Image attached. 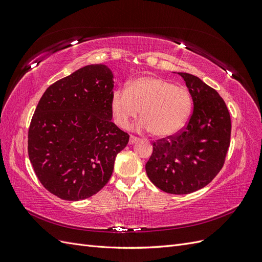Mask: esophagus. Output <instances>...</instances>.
<instances>
[{"label":"esophagus","mask_w":262,"mask_h":262,"mask_svg":"<svg viewBox=\"0 0 262 262\" xmlns=\"http://www.w3.org/2000/svg\"><path fill=\"white\" fill-rule=\"evenodd\" d=\"M137 141H139V138H138V137L131 136V137H130V140H129V143H130V144H133V143H136Z\"/></svg>","instance_id":"34e87169"}]
</instances>
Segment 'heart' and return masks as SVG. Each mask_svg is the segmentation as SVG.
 I'll return each mask as SVG.
<instances>
[{
  "mask_svg": "<svg viewBox=\"0 0 262 262\" xmlns=\"http://www.w3.org/2000/svg\"><path fill=\"white\" fill-rule=\"evenodd\" d=\"M192 98L185 87L157 76L138 77L124 90L112 95L110 109L114 121L126 128L139 115L143 119L139 128L149 130L155 138H168L179 132L187 122Z\"/></svg>",
  "mask_w": 262,
  "mask_h": 262,
  "instance_id": "obj_1",
  "label": "heart"
}]
</instances>
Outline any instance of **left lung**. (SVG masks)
Listing matches in <instances>:
<instances>
[{
	"label": "left lung",
	"instance_id": "1",
	"mask_svg": "<svg viewBox=\"0 0 262 262\" xmlns=\"http://www.w3.org/2000/svg\"><path fill=\"white\" fill-rule=\"evenodd\" d=\"M184 78L193 112L179 132L153 143L145 165L153 184L171 194L196 191L215 178L225 163L231 142V116L220 94L189 73Z\"/></svg>",
	"mask_w": 262,
	"mask_h": 262
}]
</instances>
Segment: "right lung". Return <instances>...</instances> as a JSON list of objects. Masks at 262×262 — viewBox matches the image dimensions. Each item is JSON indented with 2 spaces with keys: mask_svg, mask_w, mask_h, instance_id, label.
<instances>
[{
  "mask_svg": "<svg viewBox=\"0 0 262 262\" xmlns=\"http://www.w3.org/2000/svg\"><path fill=\"white\" fill-rule=\"evenodd\" d=\"M113 73L91 64L50 85L31 118L28 155L52 194L78 201L96 194L113 175L129 134L112 121Z\"/></svg>",
  "mask_w": 262,
  "mask_h": 262,
  "instance_id": "right-lung-1",
  "label": "right lung"
}]
</instances>
